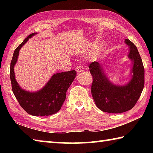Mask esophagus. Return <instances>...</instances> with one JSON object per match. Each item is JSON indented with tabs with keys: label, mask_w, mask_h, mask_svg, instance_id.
Wrapping results in <instances>:
<instances>
[{
	"label": "esophagus",
	"mask_w": 153,
	"mask_h": 153,
	"mask_svg": "<svg viewBox=\"0 0 153 153\" xmlns=\"http://www.w3.org/2000/svg\"><path fill=\"white\" fill-rule=\"evenodd\" d=\"M84 67H83L82 66H77L76 67V70L77 71V73H80V72H82L84 71Z\"/></svg>",
	"instance_id": "obj_1"
}]
</instances>
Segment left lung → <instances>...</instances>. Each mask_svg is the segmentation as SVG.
Listing matches in <instances>:
<instances>
[{
  "label": "left lung",
  "mask_w": 153,
  "mask_h": 153,
  "mask_svg": "<svg viewBox=\"0 0 153 153\" xmlns=\"http://www.w3.org/2000/svg\"><path fill=\"white\" fill-rule=\"evenodd\" d=\"M128 57L132 63L129 74L131 78L124 85H116L108 79L104 69L98 62L89 65L93 77L91 92L96 105L103 112L121 113L132 108L138 101L144 85V69L138 49L128 39Z\"/></svg>",
  "instance_id": "1"
}]
</instances>
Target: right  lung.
<instances>
[{"instance_id": "right-lung-1", "label": "right lung", "mask_w": 153, "mask_h": 153, "mask_svg": "<svg viewBox=\"0 0 153 153\" xmlns=\"http://www.w3.org/2000/svg\"><path fill=\"white\" fill-rule=\"evenodd\" d=\"M37 34L31 33L15 49L10 66V78L13 92L15 98L26 112L33 116H48L61 109L66 98V92L75 77V70L55 74L46 85L36 92H29L21 88L15 79L14 67L16 64L21 48L28 40Z\"/></svg>"}]
</instances>
